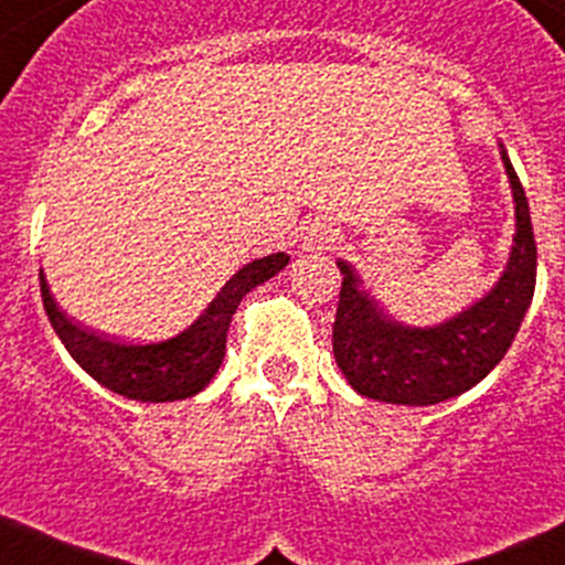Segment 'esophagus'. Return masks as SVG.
I'll return each instance as SVG.
<instances>
[{
  "label": "esophagus",
  "mask_w": 565,
  "mask_h": 565,
  "mask_svg": "<svg viewBox=\"0 0 565 565\" xmlns=\"http://www.w3.org/2000/svg\"><path fill=\"white\" fill-rule=\"evenodd\" d=\"M332 241H335V230L324 222L310 224L308 233H305V246H308V249H324V246L332 244Z\"/></svg>",
  "instance_id": "obj_1"
}]
</instances>
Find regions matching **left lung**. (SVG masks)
I'll list each match as a JSON object with an SVG mask.
<instances>
[{"instance_id":"obj_1","label":"left lung","mask_w":565,"mask_h":565,"mask_svg":"<svg viewBox=\"0 0 565 565\" xmlns=\"http://www.w3.org/2000/svg\"><path fill=\"white\" fill-rule=\"evenodd\" d=\"M502 160L515 199V244L497 288L466 313L427 330L402 327L360 291L352 268L338 263L343 279L332 352L358 394L391 405H438L475 388L510 349L533 302L539 246L527 196L504 149Z\"/></svg>"}]
</instances>
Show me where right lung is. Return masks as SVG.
<instances>
[{"mask_svg":"<svg viewBox=\"0 0 565 565\" xmlns=\"http://www.w3.org/2000/svg\"><path fill=\"white\" fill-rule=\"evenodd\" d=\"M286 266V252L252 260L222 288L211 308L199 316L196 324H191L177 338L147 343V347L107 341L68 321L52 299L44 271H41V299L63 347L96 383L136 402H174L199 394L211 383L213 374L222 366L230 321L241 299Z\"/></svg>","mask_w":565,"mask_h":565,"instance_id":"1","label":"right lung"}]
</instances>
